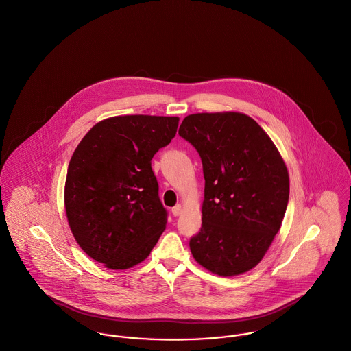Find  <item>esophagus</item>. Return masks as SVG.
I'll return each mask as SVG.
<instances>
[{"label": "esophagus", "instance_id": "34e87169", "mask_svg": "<svg viewBox=\"0 0 351 351\" xmlns=\"http://www.w3.org/2000/svg\"><path fill=\"white\" fill-rule=\"evenodd\" d=\"M172 214L175 215V217H178V215H180V213H182V206L180 205H176L175 208H172Z\"/></svg>", "mask_w": 351, "mask_h": 351}]
</instances>
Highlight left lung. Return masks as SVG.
<instances>
[{
    "mask_svg": "<svg viewBox=\"0 0 351 351\" xmlns=\"http://www.w3.org/2000/svg\"><path fill=\"white\" fill-rule=\"evenodd\" d=\"M179 136L199 153L205 178L202 228L190 239L211 273L250 271L271 245L289 201V173L266 132L240 112L193 114Z\"/></svg>",
    "mask_w": 351,
    "mask_h": 351,
    "instance_id": "1",
    "label": "left lung"
}]
</instances>
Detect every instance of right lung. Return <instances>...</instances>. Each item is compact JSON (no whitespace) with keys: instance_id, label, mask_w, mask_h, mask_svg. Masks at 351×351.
Segmentation results:
<instances>
[{"instance_id":"right-lung-1","label":"right lung","mask_w":351,"mask_h":351,"mask_svg":"<svg viewBox=\"0 0 351 351\" xmlns=\"http://www.w3.org/2000/svg\"><path fill=\"white\" fill-rule=\"evenodd\" d=\"M178 117L125 115L96 123L71 156L65 210L82 251L108 269L145 261L167 225L152 158L175 137Z\"/></svg>"}]
</instances>
